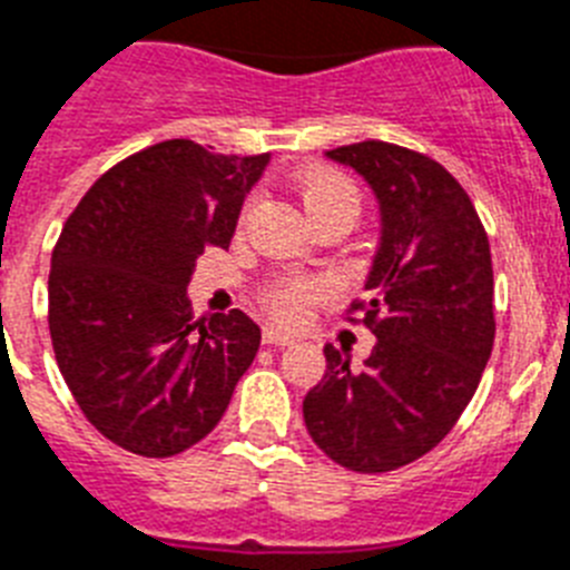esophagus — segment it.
Wrapping results in <instances>:
<instances>
[{"label":"esophagus","instance_id":"esophagus-1","mask_svg":"<svg viewBox=\"0 0 570 570\" xmlns=\"http://www.w3.org/2000/svg\"><path fill=\"white\" fill-rule=\"evenodd\" d=\"M263 344H275V347H289L295 344L293 336H286L277 327H263Z\"/></svg>","mask_w":570,"mask_h":570}]
</instances>
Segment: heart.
<instances>
[{
    "label": "heart",
    "mask_w": 570,
    "mask_h": 570,
    "mask_svg": "<svg viewBox=\"0 0 570 570\" xmlns=\"http://www.w3.org/2000/svg\"><path fill=\"white\" fill-rule=\"evenodd\" d=\"M301 203L307 212L309 223L336 212L358 214V190L347 176L336 170H313L301 181ZM330 284L322 277L284 275L275 277L261 289V307L281 324L307 322L309 309L330 298Z\"/></svg>",
    "instance_id": "1"
}]
</instances>
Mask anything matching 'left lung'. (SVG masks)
<instances>
[{"label": "left lung", "instance_id": "1", "mask_svg": "<svg viewBox=\"0 0 570 570\" xmlns=\"http://www.w3.org/2000/svg\"><path fill=\"white\" fill-rule=\"evenodd\" d=\"M327 156L380 199L367 301L351 304L376 344L362 367L324 347L327 371L304 396V423L344 470L391 472L452 432L484 374L495 338L490 240L461 181L423 153L358 141Z\"/></svg>", "mask_w": 570, "mask_h": 570}]
</instances>
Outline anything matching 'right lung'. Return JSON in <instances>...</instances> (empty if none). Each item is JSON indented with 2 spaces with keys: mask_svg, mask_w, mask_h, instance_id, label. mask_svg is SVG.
Returning <instances> with one entry per match:
<instances>
[{
  "mask_svg": "<svg viewBox=\"0 0 570 570\" xmlns=\"http://www.w3.org/2000/svg\"><path fill=\"white\" fill-rule=\"evenodd\" d=\"M266 165L170 138L109 167L66 219L49 275L57 365L86 420L132 455L199 443L261 347L240 309L194 322L188 284L205 248H228Z\"/></svg>",
  "mask_w": 570,
  "mask_h": 570,
  "instance_id": "obj_1",
  "label": "right lung"
}]
</instances>
